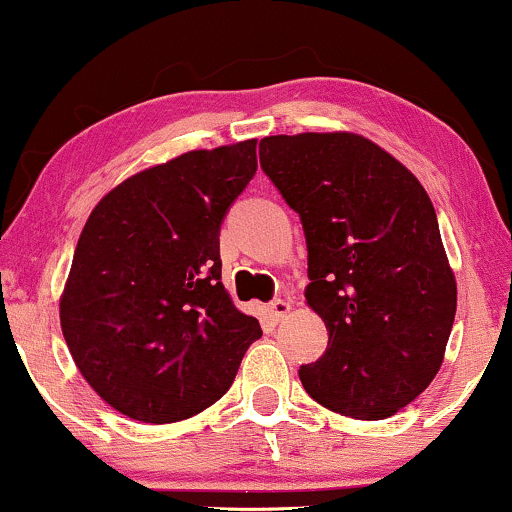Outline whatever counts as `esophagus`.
I'll use <instances>...</instances> for the list:
<instances>
[{"mask_svg": "<svg viewBox=\"0 0 512 512\" xmlns=\"http://www.w3.org/2000/svg\"><path fill=\"white\" fill-rule=\"evenodd\" d=\"M291 310H293V303L291 300H272V303L267 305V312H269V317L274 319V322H281L283 317H288L291 315Z\"/></svg>", "mask_w": 512, "mask_h": 512, "instance_id": "obj_1", "label": "esophagus"}]
</instances>
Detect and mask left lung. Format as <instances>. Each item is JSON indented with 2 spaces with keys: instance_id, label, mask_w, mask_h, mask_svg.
I'll use <instances>...</instances> for the list:
<instances>
[{
  "instance_id": "obj_1",
  "label": "left lung",
  "mask_w": 512,
  "mask_h": 512,
  "mask_svg": "<svg viewBox=\"0 0 512 512\" xmlns=\"http://www.w3.org/2000/svg\"><path fill=\"white\" fill-rule=\"evenodd\" d=\"M260 164L303 221L305 300L329 331L305 391L355 420L396 415L441 369L458 305L427 190L346 131L269 135Z\"/></svg>"
}]
</instances>
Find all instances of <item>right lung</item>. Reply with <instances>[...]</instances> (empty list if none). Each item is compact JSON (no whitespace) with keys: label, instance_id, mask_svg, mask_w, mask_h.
<instances>
[{"label":"right lung","instance_id":"right-lung-1","mask_svg":"<svg viewBox=\"0 0 512 512\" xmlns=\"http://www.w3.org/2000/svg\"><path fill=\"white\" fill-rule=\"evenodd\" d=\"M257 140L190 150L97 202L59 300L92 391L147 424L188 420L229 391L260 322L221 283L219 229L257 171Z\"/></svg>","mask_w":512,"mask_h":512}]
</instances>
